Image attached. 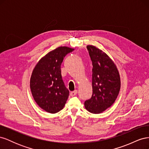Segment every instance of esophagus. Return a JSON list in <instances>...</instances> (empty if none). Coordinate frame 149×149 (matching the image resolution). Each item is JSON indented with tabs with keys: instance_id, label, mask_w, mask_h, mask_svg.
I'll return each mask as SVG.
<instances>
[{
	"instance_id": "34e87169",
	"label": "esophagus",
	"mask_w": 149,
	"mask_h": 149,
	"mask_svg": "<svg viewBox=\"0 0 149 149\" xmlns=\"http://www.w3.org/2000/svg\"><path fill=\"white\" fill-rule=\"evenodd\" d=\"M78 93V91L77 90H74V91H71V93H70V95L71 96H75L76 94Z\"/></svg>"
}]
</instances>
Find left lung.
<instances>
[{"label": "left lung", "mask_w": 149, "mask_h": 149, "mask_svg": "<svg viewBox=\"0 0 149 149\" xmlns=\"http://www.w3.org/2000/svg\"><path fill=\"white\" fill-rule=\"evenodd\" d=\"M86 47L93 64V94L84 102V107L91 113L100 114L113 104L118 97L120 75L114 61L106 53L93 45Z\"/></svg>", "instance_id": "obj_1"}]
</instances>
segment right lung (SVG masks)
<instances>
[{
    "label": "right lung",
    "mask_w": 149,
    "mask_h": 149,
    "mask_svg": "<svg viewBox=\"0 0 149 149\" xmlns=\"http://www.w3.org/2000/svg\"><path fill=\"white\" fill-rule=\"evenodd\" d=\"M74 49L60 47L42 57L35 66L30 86L34 100L49 113L55 114L63 107L69 91L61 77V65L64 57Z\"/></svg>",
    "instance_id": "obj_1"
}]
</instances>
